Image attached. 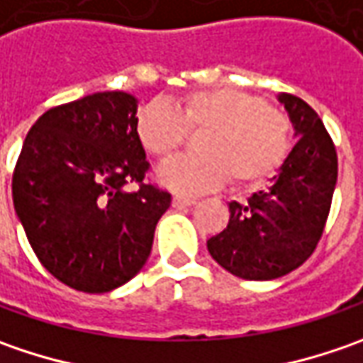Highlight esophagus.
<instances>
[{"instance_id": "obj_1", "label": "esophagus", "mask_w": 363, "mask_h": 363, "mask_svg": "<svg viewBox=\"0 0 363 363\" xmlns=\"http://www.w3.org/2000/svg\"><path fill=\"white\" fill-rule=\"evenodd\" d=\"M172 203H174V208H189V206L196 203V200L194 198H186V196H174Z\"/></svg>"}]
</instances>
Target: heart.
<instances>
[{
	"label": "heart",
	"mask_w": 363,
	"mask_h": 363,
	"mask_svg": "<svg viewBox=\"0 0 363 363\" xmlns=\"http://www.w3.org/2000/svg\"><path fill=\"white\" fill-rule=\"evenodd\" d=\"M137 139L149 155L169 160L198 133L200 155L165 163L160 179L177 191H206L222 186H258L277 174L291 153L293 123L285 111L262 96L216 86L196 89L175 106L153 101L137 113Z\"/></svg>",
	"instance_id": "obj_1"
}]
</instances>
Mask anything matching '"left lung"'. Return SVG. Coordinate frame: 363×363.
I'll return each mask as SVG.
<instances>
[{
    "instance_id": "left-lung-1",
    "label": "left lung",
    "mask_w": 363,
    "mask_h": 363,
    "mask_svg": "<svg viewBox=\"0 0 363 363\" xmlns=\"http://www.w3.org/2000/svg\"><path fill=\"white\" fill-rule=\"evenodd\" d=\"M279 101L299 141L269 188L228 203V226L208 240L218 264L248 281L279 279L313 255L337 182V151L323 121L295 94Z\"/></svg>"
}]
</instances>
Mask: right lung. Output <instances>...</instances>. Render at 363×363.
<instances>
[{"mask_svg":"<svg viewBox=\"0 0 363 363\" xmlns=\"http://www.w3.org/2000/svg\"><path fill=\"white\" fill-rule=\"evenodd\" d=\"M137 101L94 92L32 125L11 177L16 214L44 269L82 293L131 281L149 258L172 194L147 184ZM127 183L139 190L127 192Z\"/></svg>","mask_w":363,"mask_h":363,"instance_id":"1","label":"right lung"}]
</instances>
